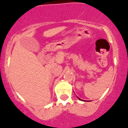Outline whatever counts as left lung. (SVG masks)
<instances>
[{"label":"left lung","mask_w":128,"mask_h":128,"mask_svg":"<svg viewBox=\"0 0 128 128\" xmlns=\"http://www.w3.org/2000/svg\"><path fill=\"white\" fill-rule=\"evenodd\" d=\"M78 99H80V100H82V99H80V98H78Z\"/></svg>","instance_id":"1"}]
</instances>
